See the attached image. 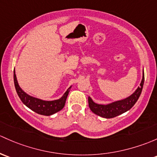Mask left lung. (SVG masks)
Returning <instances> with one entry per match:
<instances>
[{
  "label": "left lung",
  "mask_w": 157,
  "mask_h": 157,
  "mask_svg": "<svg viewBox=\"0 0 157 157\" xmlns=\"http://www.w3.org/2000/svg\"><path fill=\"white\" fill-rule=\"evenodd\" d=\"M144 82V71H143V78L141 84H140V86L137 89L136 91L132 95L126 98V99L115 101L113 103L109 104V105H98V104L92 101L91 98H89V106H90V110L95 114L107 119L115 117L118 115L125 113L127 110H130L132 108L138 101L141 93V91H142Z\"/></svg>",
  "instance_id": "8db88e82"
}]
</instances>
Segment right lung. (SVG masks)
<instances>
[{"label":"right lung","instance_id":"obj_1","mask_svg":"<svg viewBox=\"0 0 157 157\" xmlns=\"http://www.w3.org/2000/svg\"><path fill=\"white\" fill-rule=\"evenodd\" d=\"M13 78H14L15 88H16V92H17L21 101L23 102V104H25L28 108H30L33 111L41 115L50 116V115L62 110L65 106V101L67 99V95L69 93L68 90L66 91L63 96L60 99L49 101H43L38 99V98H34V97H31L23 91L22 89L19 87V84H18L15 71L14 74H13Z\"/></svg>","mask_w":157,"mask_h":157}]
</instances>
